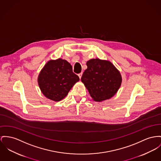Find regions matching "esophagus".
<instances>
[{"label": "esophagus", "instance_id": "1", "mask_svg": "<svg viewBox=\"0 0 161 161\" xmlns=\"http://www.w3.org/2000/svg\"><path fill=\"white\" fill-rule=\"evenodd\" d=\"M78 75H79V78L80 79L81 78V77H82V73H79V74H78Z\"/></svg>", "mask_w": 161, "mask_h": 161}]
</instances>
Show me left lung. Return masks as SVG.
<instances>
[{"instance_id":"8db88e82","label":"left lung","mask_w":161,"mask_h":161,"mask_svg":"<svg viewBox=\"0 0 161 161\" xmlns=\"http://www.w3.org/2000/svg\"><path fill=\"white\" fill-rule=\"evenodd\" d=\"M87 69L81 77L91 97L101 102L114 96L121 86L122 78L110 62L93 58L86 62Z\"/></svg>"}]
</instances>
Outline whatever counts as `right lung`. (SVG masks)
<instances>
[{"mask_svg":"<svg viewBox=\"0 0 161 161\" xmlns=\"http://www.w3.org/2000/svg\"><path fill=\"white\" fill-rule=\"evenodd\" d=\"M79 80L73 72L72 66L62 58L51 60L44 65L38 77V82L43 95L54 101H60Z\"/></svg>","mask_w":161,"mask_h":161,"instance_id":"add662e5","label":"right lung"}]
</instances>
